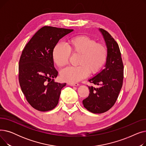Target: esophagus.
I'll use <instances>...</instances> for the list:
<instances>
[{
    "instance_id": "34e87169",
    "label": "esophagus",
    "mask_w": 146,
    "mask_h": 146,
    "mask_svg": "<svg viewBox=\"0 0 146 146\" xmlns=\"http://www.w3.org/2000/svg\"><path fill=\"white\" fill-rule=\"evenodd\" d=\"M68 85H70L72 86H79V83H68Z\"/></svg>"
}]
</instances>
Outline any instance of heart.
I'll return each mask as SVG.
<instances>
[{"label":"heart","mask_w":146,"mask_h":146,"mask_svg":"<svg viewBox=\"0 0 146 146\" xmlns=\"http://www.w3.org/2000/svg\"><path fill=\"white\" fill-rule=\"evenodd\" d=\"M70 54H79L76 67H68L60 72L61 79L69 83L78 82L85 78L89 73H98L105 64L108 57V50L102 43L86 35L72 37L66 43V46L57 44L52 51L53 62L61 67L68 62Z\"/></svg>","instance_id":"b5f03b06"}]
</instances>
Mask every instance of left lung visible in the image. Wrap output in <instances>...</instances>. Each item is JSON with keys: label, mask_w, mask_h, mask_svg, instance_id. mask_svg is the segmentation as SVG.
<instances>
[{"label": "left lung", "mask_w": 146, "mask_h": 146, "mask_svg": "<svg viewBox=\"0 0 146 146\" xmlns=\"http://www.w3.org/2000/svg\"><path fill=\"white\" fill-rule=\"evenodd\" d=\"M108 50L105 68L89 79L98 88L88 86L89 95L83 101L84 107L94 113L108 111L115 103L121 89L124 78V66L117 42L103 29H99Z\"/></svg>", "instance_id": "obj_1"}]
</instances>
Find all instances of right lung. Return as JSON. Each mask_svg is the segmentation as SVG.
<instances>
[{"instance_id":"right-lung-1","label":"right lung","mask_w":146,"mask_h":146,"mask_svg":"<svg viewBox=\"0 0 146 146\" xmlns=\"http://www.w3.org/2000/svg\"><path fill=\"white\" fill-rule=\"evenodd\" d=\"M73 29L45 26L27 44L19 62V82L27 101L35 110L45 112L57 105L66 83L55 82L58 72L52 51L58 41Z\"/></svg>"}]
</instances>
